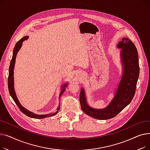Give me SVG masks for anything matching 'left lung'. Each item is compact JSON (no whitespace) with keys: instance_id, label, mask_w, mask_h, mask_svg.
I'll return each mask as SVG.
<instances>
[{"instance_id":"1","label":"left lung","mask_w":150,"mask_h":150,"mask_svg":"<svg viewBox=\"0 0 150 150\" xmlns=\"http://www.w3.org/2000/svg\"><path fill=\"white\" fill-rule=\"evenodd\" d=\"M120 50L123 75L115 94L110 103L103 109L90 107L86 101L85 91L81 88L80 102L81 109L87 115L99 120H108L115 117L127 106L134 96L139 76L138 52L134 43L123 38L117 45Z\"/></svg>"}]
</instances>
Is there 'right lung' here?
Listing matches in <instances>:
<instances>
[{"mask_svg": "<svg viewBox=\"0 0 150 150\" xmlns=\"http://www.w3.org/2000/svg\"><path fill=\"white\" fill-rule=\"evenodd\" d=\"M28 38V36H24L23 38H22L16 44L15 47L13 50V57L12 59L11 60L10 62V67H9V75H8V90H9V92L11 97H12V98L13 99V100L14 101V102L16 103V104L17 105V106H18V108H19V109L21 110V111L24 114H25L26 115L31 117V118H34V119H44V118H46V117H51V116H53L54 115H56L58 112V111L60 109V104L59 105V106L57 108V111L55 112L54 113L52 114H44V115H38L32 112L29 111L28 110L26 109L24 107H23L21 103H19V101L17 98L16 95V92L14 91V77H13V75H14V64H15V62H16V55L17 53L18 52V51L20 50V49L21 48V47L22 45V42L27 40V39ZM67 86V84L66 83V84H64V86L62 87V90L60 92L59 94V98H60L62 96V94L64 93V91H65V88Z\"/></svg>", "mask_w": 150, "mask_h": 150, "instance_id": "obj_1", "label": "right lung"}]
</instances>
